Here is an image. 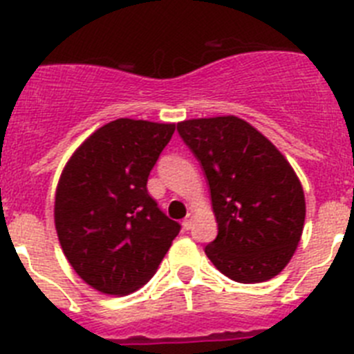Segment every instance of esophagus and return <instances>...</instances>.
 Segmentation results:
<instances>
[{"label": "esophagus", "mask_w": 354, "mask_h": 354, "mask_svg": "<svg viewBox=\"0 0 354 354\" xmlns=\"http://www.w3.org/2000/svg\"><path fill=\"white\" fill-rule=\"evenodd\" d=\"M192 225H193V214L192 212H187V216L183 220L184 230H189V228H192Z\"/></svg>", "instance_id": "esophagus-1"}]
</instances>
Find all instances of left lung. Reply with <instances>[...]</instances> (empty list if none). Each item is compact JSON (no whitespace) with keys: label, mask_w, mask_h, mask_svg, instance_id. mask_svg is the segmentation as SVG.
<instances>
[{"label":"left lung","mask_w":354,"mask_h":354,"mask_svg":"<svg viewBox=\"0 0 354 354\" xmlns=\"http://www.w3.org/2000/svg\"><path fill=\"white\" fill-rule=\"evenodd\" d=\"M207 177L218 236L205 246L216 270L266 282L289 264L305 225V195L282 152L234 115L177 124Z\"/></svg>","instance_id":"left-lung-1"}]
</instances>
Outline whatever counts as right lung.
Wrapping results in <instances>:
<instances>
[{"label":"right lung","instance_id":"1","mask_svg":"<svg viewBox=\"0 0 354 354\" xmlns=\"http://www.w3.org/2000/svg\"><path fill=\"white\" fill-rule=\"evenodd\" d=\"M174 131L175 124L118 118L90 134L62 171L56 234L68 264L99 292L138 290L179 234L147 192Z\"/></svg>","mask_w":354,"mask_h":354}]
</instances>
